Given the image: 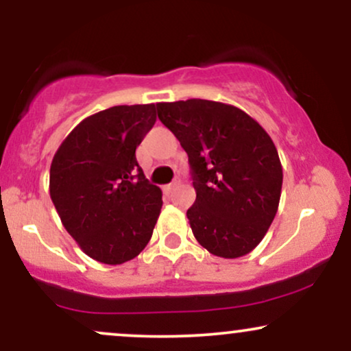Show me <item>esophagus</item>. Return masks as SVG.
Returning <instances> with one entry per match:
<instances>
[{
    "label": "esophagus",
    "instance_id": "1",
    "mask_svg": "<svg viewBox=\"0 0 351 351\" xmlns=\"http://www.w3.org/2000/svg\"><path fill=\"white\" fill-rule=\"evenodd\" d=\"M178 184H180V180H175V181H173V183L168 184L167 189H168V191H171V189H175L176 186H178Z\"/></svg>",
    "mask_w": 351,
    "mask_h": 351
}]
</instances>
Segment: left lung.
<instances>
[{
    "label": "left lung",
    "mask_w": 351,
    "mask_h": 351,
    "mask_svg": "<svg viewBox=\"0 0 351 351\" xmlns=\"http://www.w3.org/2000/svg\"><path fill=\"white\" fill-rule=\"evenodd\" d=\"M156 110L188 153L196 201L186 216L196 241L224 259L249 254L279 208L282 165L272 138L223 102H160Z\"/></svg>",
    "instance_id": "obj_1"
}]
</instances>
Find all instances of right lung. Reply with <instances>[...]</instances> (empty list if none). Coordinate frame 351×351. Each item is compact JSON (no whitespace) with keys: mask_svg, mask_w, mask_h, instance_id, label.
I'll list each match as a JSON object with an SVG mask.
<instances>
[{"mask_svg":"<svg viewBox=\"0 0 351 351\" xmlns=\"http://www.w3.org/2000/svg\"><path fill=\"white\" fill-rule=\"evenodd\" d=\"M155 122V104L110 107L84 119L52 158V203L67 232L99 263L132 261L153 234L162 189L145 178L135 150Z\"/></svg>","mask_w":351,"mask_h":351,"instance_id":"add662e5","label":"right lung"}]
</instances>
